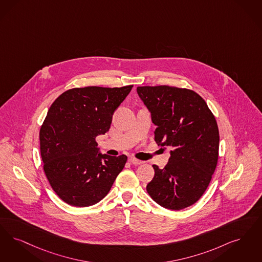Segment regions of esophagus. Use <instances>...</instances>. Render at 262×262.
Listing matches in <instances>:
<instances>
[{
    "instance_id": "1",
    "label": "esophagus",
    "mask_w": 262,
    "mask_h": 262,
    "mask_svg": "<svg viewBox=\"0 0 262 262\" xmlns=\"http://www.w3.org/2000/svg\"><path fill=\"white\" fill-rule=\"evenodd\" d=\"M128 162H129L130 164H133V165H140V164H142V163H143L142 161H140V160H137V159H136V158L134 157L128 158Z\"/></svg>"
}]
</instances>
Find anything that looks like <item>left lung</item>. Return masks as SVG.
<instances>
[{"instance_id":"1","label":"left lung","mask_w":262,"mask_h":262,"mask_svg":"<svg viewBox=\"0 0 262 262\" xmlns=\"http://www.w3.org/2000/svg\"><path fill=\"white\" fill-rule=\"evenodd\" d=\"M136 91L157 126L156 143L171 148L165 168L153 166L155 174L147 192L166 209H185L203 196L217 165L215 118L199 94L188 89L145 85Z\"/></svg>"}]
</instances>
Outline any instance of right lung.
<instances>
[{
	"mask_svg": "<svg viewBox=\"0 0 262 262\" xmlns=\"http://www.w3.org/2000/svg\"><path fill=\"white\" fill-rule=\"evenodd\" d=\"M133 85L75 88L50 107L40 129L43 171L53 191L73 207L104 198L127 157L99 153L95 137L104 135L116 109Z\"/></svg>",
	"mask_w": 262,
	"mask_h": 262,
	"instance_id": "obj_1",
	"label": "right lung"
}]
</instances>
